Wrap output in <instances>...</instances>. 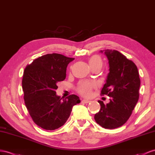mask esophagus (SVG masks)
Instances as JSON below:
<instances>
[{
	"label": "esophagus",
	"instance_id": "34e87169",
	"mask_svg": "<svg viewBox=\"0 0 155 155\" xmlns=\"http://www.w3.org/2000/svg\"><path fill=\"white\" fill-rule=\"evenodd\" d=\"M90 102V100H87V99H83V100L82 101V103H85V104L89 103Z\"/></svg>",
	"mask_w": 155,
	"mask_h": 155
}]
</instances>
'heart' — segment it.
Instances as JSON below:
<instances>
[{
  "label": "heart",
  "instance_id": "obj_1",
  "mask_svg": "<svg viewBox=\"0 0 155 155\" xmlns=\"http://www.w3.org/2000/svg\"><path fill=\"white\" fill-rule=\"evenodd\" d=\"M88 63L91 68L95 67L101 68L103 65V61L101 57L97 55H94L90 58L88 60ZM95 83L93 81H82L77 87V91L79 94H81L83 96L88 97L91 94V91L93 88L95 87Z\"/></svg>",
  "mask_w": 155,
  "mask_h": 155
}]
</instances>
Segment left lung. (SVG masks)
I'll return each mask as SVG.
<instances>
[{"instance_id":"1","label":"left lung","mask_w":155,"mask_h":155,"mask_svg":"<svg viewBox=\"0 0 155 155\" xmlns=\"http://www.w3.org/2000/svg\"><path fill=\"white\" fill-rule=\"evenodd\" d=\"M100 52L107 57L110 71L101 94L110 98L106 105L98 101L101 109L94 118L104 129H114L125 124L131 116L139 99L140 79L135 64L121 52L110 49Z\"/></svg>"}]
</instances>
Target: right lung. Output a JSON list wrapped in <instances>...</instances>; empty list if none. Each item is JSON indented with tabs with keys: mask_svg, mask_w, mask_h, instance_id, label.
Returning a JSON list of instances; mask_svg holds the SVG:
<instances>
[{
	"mask_svg": "<svg viewBox=\"0 0 155 155\" xmlns=\"http://www.w3.org/2000/svg\"><path fill=\"white\" fill-rule=\"evenodd\" d=\"M74 59L47 54L34 60L24 71L25 103L34 122L43 129L53 130L64 125L73 106L81 103L76 95L62 99L56 92L57 83L64 81L68 65Z\"/></svg>",
	"mask_w": 155,
	"mask_h": 155,
	"instance_id": "1",
	"label": "right lung"
}]
</instances>
